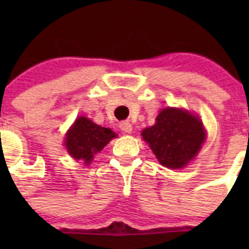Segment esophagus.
Returning <instances> with one entry per match:
<instances>
[{
    "label": "esophagus",
    "mask_w": 249,
    "mask_h": 249,
    "mask_svg": "<svg viewBox=\"0 0 249 249\" xmlns=\"http://www.w3.org/2000/svg\"><path fill=\"white\" fill-rule=\"evenodd\" d=\"M119 127L123 132H125V134H130V132L132 131V125L130 124L129 122H122L119 124Z\"/></svg>",
    "instance_id": "obj_1"
}]
</instances>
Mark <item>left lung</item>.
Listing matches in <instances>:
<instances>
[{
	"label": "left lung",
	"mask_w": 249,
	"mask_h": 249,
	"mask_svg": "<svg viewBox=\"0 0 249 249\" xmlns=\"http://www.w3.org/2000/svg\"><path fill=\"white\" fill-rule=\"evenodd\" d=\"M143 140L159 162L170 169L184 167L205 141L202 123L195 115L177 108H165L153 126L142 131Z\"/></svg>",
	"instance_id": "left-lung-1"
}]
</instances>
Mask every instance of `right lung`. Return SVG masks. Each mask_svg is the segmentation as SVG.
<instances>
[{
  "instance_id": "1",
  "label": "right lung",
  "mask_w": 249,
  "mask_h": 249,
  "mask_svg": "<svg viewBox=\"0 0 249 249\" xmlns=\"http://www.w3.org/2000/svg\"><path fill=\"white\" fill-rule=\"evenodd\" d=\"M115 136L117 135L110 129L96 125L88 118L80 117L67 132L65 143L70 155L77 160H84L85 164H90L94 154L102 150Z\"/></svg>"
}]
</instances>
